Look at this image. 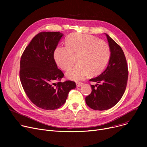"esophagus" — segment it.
<instances>
[{
	"label": "esophagus",
	"instance_id": "esophagus-1",
	"mask_svg": "<svg viewBox=\"0 0 147 147\" xmlns=\"http://www.w3.org/2000/svg\"><path fill=\"white\" fill-rule=\"evenodd\" d=\"M83 83H82V82H77L76 83V85H77V87H80V86H82V85H83Z\"/></svg>",
	"mask_w": 147,
	"mask_h": 147
}]
</instances>
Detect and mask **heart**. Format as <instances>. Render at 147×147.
Here are the masks:
<instances>
[{"mask_svg": "<svg viewBox=\"0 0 147 147\" xmlns=\"http://www.w3.org/2000/svg\"><path fill=\"white\" fill-rule=\"evenodd\" d=\"M65 46H58L54 52L57 65L66 70L71 67L77 57L78 64L71 67L65 75L69 79L79 81L89 74L101 73L107 66L111 56L107 43L90 35L74 33L65 38Z\"/></svg>", "mask_w": 147, "mask_h": 147, "instance_id": "b5f03b06", "label": "heart"}]
</instances>
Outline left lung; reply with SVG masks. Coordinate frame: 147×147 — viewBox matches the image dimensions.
Here are the masks:
<instances>
[{
	"mask_svg": "<svg viewBox=\"0 0 147 147\" xmlns=\"http://www.w3.org/2000/svg\"><path fill=\"white\" fill-rule=\"evenodd\" d=\"M105 34L111 50L110 58L105 70L89 80L96 84L95 86L91 84V94L85 98L88 106L99 111L109 110L117 104L125 93L128 78L124 52L109 35Z\"/></svg>",
	"mask_w": 147,
	"mask_h": 147,
	"instance_id": "1",
	"label": "left lung"
}]
</instances>
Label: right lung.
Masks as SVG:
<instances>
[{
  "instance_id": "1",
  "label": "right lung",
  "mask_w": 147,
  "mask_h": 147,
  "mask_svg": "<svg viewBox=\"0 0 147 147\" xmlns=\"http://www.w3.org/2000/svg\"><path fill=\"white\" fill-rule=\"evenodd\" d=\"M60 32H45L34 36L21 58L20 78L26 95L43 110H56L66 101L69 92L76 87L72 81L58 82L64 77L53 58L63 36Z\"/></svg>"
}]
</instances>
